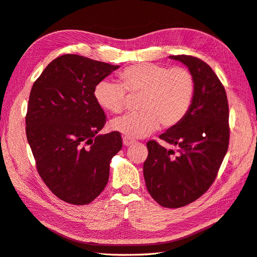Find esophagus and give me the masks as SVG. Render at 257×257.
<instances>
[{
  "mask_svg": "<svg viewBox=\"0 0 257 257\" xmlns=\"http://www.w3.org/2000/svg\"><path fill=\"white\" fill-rule=\"evenodd\" d=\"M134 143H135L134 140H131V139L127 138V137H123L122 138V144L125 145V146H130V145H132Z\"/></svg>",
  "mask_w": 257,
  "mask_h": 257,
  "instance_id": "obj_1",
  "label": "esophagus"
}]
</instances>
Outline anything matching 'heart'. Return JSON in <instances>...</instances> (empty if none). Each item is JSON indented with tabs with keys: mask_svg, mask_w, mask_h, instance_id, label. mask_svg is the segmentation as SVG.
<instances>
[{
	"mask_svg": "<svg viewBox=\"0 0 257 257\" xmlns=\"http://www.w3.org/2000/svg\"><path fill=\"white\" fill-rule=\"evenodd\" d=\"M119 81H99L94 96L99 106L118 114L126 106L127 92L142 94L139 113L114 118L110 128L129 139L145 138L160 126L173 128L181 122L191 109L195 80L182 66L168 68L155 63L130 65L119 73Z\"/></svg>",
	"mask_w": 257,
	"mask_h": 257,
	"instance_id": "1",
	"label": "heart"
}]
</instances>
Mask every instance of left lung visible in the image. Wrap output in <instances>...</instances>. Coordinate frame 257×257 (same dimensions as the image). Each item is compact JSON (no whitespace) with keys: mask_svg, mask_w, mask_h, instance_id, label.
I'll return each mask as SVG.
<instances>
[{"mask_svg":"<svg viewBox=\"0 0 257 257\" xmlns=\"http://www.w3.org/2000/svg\"><path fill=\"white\" fill-rule=\"evenodd\" d=\"M185 64L195 80L191 109L176 127L160 136L177 151L156 141L147 143L143 173L147 191L164 207L194 202L213 184L229 147V104L219 78L193 56H169Z\"/></svg>","mask_w":257,"mask_h":257,"instance_id":"1","label":"left lung"}]
</instances>
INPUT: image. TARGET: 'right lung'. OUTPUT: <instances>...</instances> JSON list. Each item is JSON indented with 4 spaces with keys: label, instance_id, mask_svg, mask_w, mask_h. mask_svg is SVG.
<instances>
[{
    "label": "right lung",
    "instance_id": "right-lung-1",
    "mask_svg": "<svg viewBox=\"0 0 257 257\" xmlns=\"http://www.w3.org/2000/svg\"><path fill=\"white\" fill-rule=\"evenodd\" d=\"M119 65L66 54L34 82L26 137L45 185L64 202H92L106 187L110 162L121 149L119 132L97 135L106 115L94 96L96 84Z\"/></svg>",
    "mask_w": 257,
    "mask_h": 257
}]
</instances>
